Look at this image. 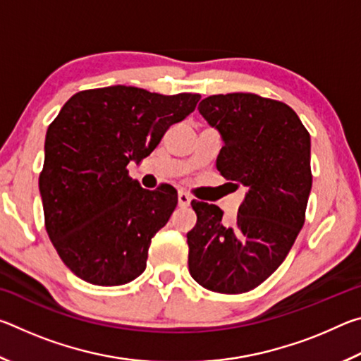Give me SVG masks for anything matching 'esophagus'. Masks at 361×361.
Returning <instances> with one entry per match:
<instances>
[{"instance_id":"obj_1","label":"esophagus","mask_w":361,"mask_h":361,"mask_svg":"<svg viewBox=\"0 0 361 361\" xmlns=\"http://www.w3.org/2000/svg\"><path fill=\"white\" fill-rule=\"evenodd\" d=\"M191 204V195L186 194V192H178V205L180 207H188Z\"/></svg>"}]
</instances>
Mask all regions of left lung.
Instances as JSON below:
<instances>
[{
	"instance_id": "obj_1",
	"label": "left lung",
	"mask_w": 361,
	"mask_h": 361,
	"mask_svg": "<svg viewBox=\"0 0 361 361\" xmlns=\"http://www.w3.org/2000/svg\"><path fill=\"white\" fill-rule=\"evenodd\" d=\"M199 113L223 138L219 173L248 192L232 224L219 207L192 200L189 274L207 290L239 295L282 264L302 228L312 188L310 135L288 105L256 94L207 97Z\"/></svg>"
}]
</instances>
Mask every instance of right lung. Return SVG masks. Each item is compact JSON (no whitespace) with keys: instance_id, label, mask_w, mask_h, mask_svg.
<instances>
[{"instance_id":"right-lung-1","label":"right lung","mask_w":361,"mask_h":361,"mask_svg":"<svg viewBox=\"0 0 361 361\" xmlns=\"http://www.w3.org/2000/svg\"><path fill=\"white\" fill-rule=\"evenodd\" d=\"M199 99L109 85L78 92L60 109L46 133L39 192L49 239L75 276L100 286L142 276L178 195L170 185L143 189L127 166L149 156Z\"/></svg>"}]
</instances>
